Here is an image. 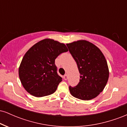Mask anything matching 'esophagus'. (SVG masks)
<instances>
[{
  "label": "esophagus",
  "instance_id": "obj_1",
  "mask_svg": "<svg viewBox=\"0 0 127 127\" xmlns=\"http://www.w3.org/2000/svg\"><path fill=\"white\" fill-rule=\"evenodd\" d=\"M63 78L65 80H67V78H68V75H67V74H65V75L63 76Z\"/></svg>",
  "mask_w": 127,
  "mask_h": 127
}]
</instances>
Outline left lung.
Listing matches in <instances>:
<instances>
[{"label":"left lung","mask_w":127,"mask_h":127,"mask_svg":"<svg viewBox=\"0 0 127 127\" xmlns=\"http://www.w3.org/2000/svg\"><path fill=\"white\" fill-rule=\"evenodd\" d=\"M66 45L81 74L78 85L69 87L70 93L80 100L95 98L103 91L109 79L105 57L97 46L87 40H79Z\"/></svg>","instance_id":"1"}]
</instances>
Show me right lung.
Wrapping results in <instances>:
<instances>
[{"instance_id": "1", "label": "right lung", "mask_w": 127, "mask_h": 127, "mask_svg": "<svg viewBox=\"0 0 127 127\" xmlns=\"http://www.w3.org/2000/svg\"><path fill=\"white\" fill-rule=\"evenodd\" d=\"M67 51L64 43L52 39H43L32 46L18 68L19 78L26 91L36 97L53 94L62 81L57 72L55 60Z\"/></svg>"}]
</instances>
